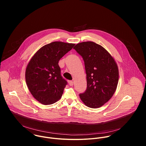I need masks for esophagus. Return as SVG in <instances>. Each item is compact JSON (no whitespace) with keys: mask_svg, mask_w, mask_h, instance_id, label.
Segmentation results:
<instances>
[{"mask_svg":"<svg viewBox=\"0 0 146 146\" xmlns=\"http://www.w3.org/2000/svg\"><path fill=\"white\" fill-rule=\"evenodd\" d=\"M68 84L70 85V86H72L73 84H74V82L72 81H71V80H69L68 82Z\"/></svg>","mask_w":146,"mask_h":146,"instance_id":"esophagus-1","label":"esophagus"}]
</instances>
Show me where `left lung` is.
Returning a JSON list of instances; mask_svg holds the SVG:
<instances>
[{
	"instance_id": "obj_1",
	"label": "left lung",
	"mask_w": 146,
	"mask_h": 146,
	"mask_svg": "<svg viewBox=\"0 0 146 146\" xmlns=\"http://www.w3.org/2000/svg\"><path fill=\"white\" fill-rule=\"evenodd\" d=\"M74 49L83 58L87 88L79 94L87 107L99 108L115 93L119 82V69L112 56L101 45L93 42L77 44Z\"/></svg>"
}]
</instances>
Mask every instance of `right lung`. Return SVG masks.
Listing matches in <instances>:
<instances>
[{
	"label": "right lung",
	"instance_id": "add662e5",
	"mask_svg": "<svg viewBox=\"0 0 146 146\" xmlns=\"http://www.w3.org/2000/svg\"><path fill=\"white\" fill-rule=\"evenodd\" d=\"M75 44L54 42L45 45L33 56L25 71L27 86L40 104H51L62 96L67 82L61 75L58 62Z\"/></svg>",
	"mask_w": 146,
	"mask_h": 146
}]
</instances>
